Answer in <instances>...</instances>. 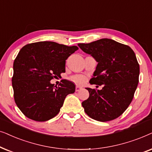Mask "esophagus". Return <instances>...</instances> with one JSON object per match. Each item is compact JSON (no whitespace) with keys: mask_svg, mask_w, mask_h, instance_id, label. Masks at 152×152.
Instances as JSON below:
<instances>
[{"mask_svg":"<svg viewBox=\"0 0 152 152\" xmlns=\"http://www.w3.org/2000/svg\"><path fill=\"white\" fill-rule=\"evenodd\" d=\"M83 89V88L81 86H76V92H79L80 90H81Z\"/></svg>","mask_w":152,"mask_h":152,"instance_id":"34e87169","label":"esophagus"}]
</instances>
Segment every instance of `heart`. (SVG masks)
<instances>
[{
    "label": "heart",
    "instance_id": "obj_1",
    "mask_svg": "<svg viewBox=\"0 0 152 152\" xmlns=\"http://www.w3.org/2000/svg\"><path fill=\"white\" fill-rule=\"evenodd\" d=\"M73 81L78 83H83L85 81V78L83 76H74L71 78Z\"/></svg>",
    "mask_w": 152,
    "mask_h": 152
}]
</instances>
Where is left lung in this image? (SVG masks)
I'll use <instances>...</instances> for the list:
<instances>
[{"instance_id": "8db88e82", "label": "left lung", "mask_w": 152, "mask_h": 152, "mask_svg": "<svg viewBox=\"0 0 152 152\" xmlns=\"http://www.w3.org/2000/svg\"><path fill=\"white\" fill-rule=\"evenodd\" d=\"M78 46L98 62L90 83L104 86L101 90L86 88L90 96L82 102L85 112L99 122L115 120L130 105L138 84L140 66L135 53L107 38Z\"/></svg>"}]
</instances>
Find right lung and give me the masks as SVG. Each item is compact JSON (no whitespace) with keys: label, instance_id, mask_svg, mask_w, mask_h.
Masks as SVG:
<instances>
[{"label":"right lung","instance_id":"add662e5","mask_svg":"<svg viewBox=\"0 0 152 152\" xmlns=\"http://www.w3.org/2000/svg\"><path fill=\"white\" fill-rule=\"evenodd\" d=\"M53 42H39L24 46L14 61L12 83L16 104L23 114L37 122L56 116L75 85L63 79L54 86L50 80L65 72L68 57L77 50Z\"/></svg>","mask_w":152,"mask_h":152}]
</instances>
